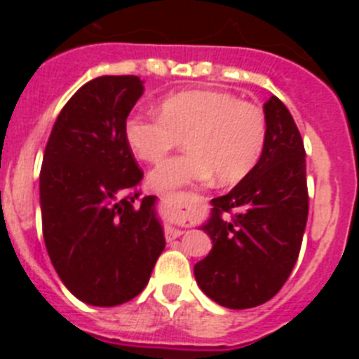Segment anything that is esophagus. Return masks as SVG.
Masks as SVG:
<instances>
[{"mask_svg":"<svg viewBox=\"0 0 359 359\" xmlns=\"http://www.w3.org/2000/svg\"><path fill=\"white\" fill-rule=\"evenodd\" d=\"M189 226L190 223H183L182 228H167V230H165V237H167V239H174V237L182 236L183 228H189Z\"/></svg>","mask_w":359,"mask_h":359,"instance_id":"1","label":"esophagus"}]
</instances>
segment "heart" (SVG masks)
I'll list each match as a JSON object with an SVG mask.
<instances>
[{"label":"heart","instance_id":"obj_1","mask_svg":"<svg viewBox=\"0 0 359 359\" xmlns=\"http://www.w3.org/2000/svg\"><path fill=\"white\" fill-rule=\"evenodd\" d=\"M268 136L264 111L231 93L190 90L169 95L158 116L133 113L123 123V138L138 160L158 163L183 137L187 152L149 174V185L163 190L203 182L231 185L259 163Z\"/></svg>","mask_w":359,"mask_h":359}]
</instances>
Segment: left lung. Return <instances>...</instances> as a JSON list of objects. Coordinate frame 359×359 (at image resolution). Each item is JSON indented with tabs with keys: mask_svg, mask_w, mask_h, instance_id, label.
<instances>
[{
	"mask_svg": "<svg viewBox=\"0 0 359 359\" xmlns=\"http://www.w3.org/2000/svg\"><path fill=\"white\" fill-rule=\"evenodd\" d=\"M268 136L255 169L212 199L203 230L212 250L194 266L203 293L219 306H261L286 284L302 246L309 212L306 149L280 98L264 104Z\"/></svg>",
	"mask_w": 359,
	"mask_h": 359,
	"instance_id": "1",
	"label": "left lung"
}]
</instances>
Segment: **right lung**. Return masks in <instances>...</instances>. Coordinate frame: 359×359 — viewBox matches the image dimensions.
Returning a JSON list of instances; mask_svg holds the SVG:
<instances>
[{
  "label": "right lung",
  "instance_id": "right-lung-1",
  "mask_svg": "<svg viewBox=\"0 0 359 359\" xmlns=\"http://www.w3.org/2000/svg\"><path fill=\"white\" fill-rule=\"evenodd\" d=\"M142 93L135 75L86 82L61 109L44 149V244L62 284L90 306L140 294L165 248L156 198H140L144 172L123 138Z\"/></svg>",
  "mask_w": 359,
  "mask_h": 359
}]
</instances>
